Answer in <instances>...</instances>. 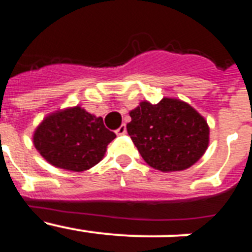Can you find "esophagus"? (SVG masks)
<instances>
[{
    "label": "esophagus",
    "instance_id": "34e87169",
    "mask_svg": "<svg viewBox=\"0 0 252 252\" xmlns=\"http://www.w3.org/2000/svg\"><path fill=\"white\" fill-rule=\"evenodd\" d=\"M126 133V126L125 125H121L117 130H116V135L117 136H121V135H125Z\"/></svg>",
    "mask_w": 252,
    "mask_h": 252
}]
</instances>
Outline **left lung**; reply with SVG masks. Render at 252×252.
<instances>
[{"label":"left lung","instance_id":"1","mask_svg":"<svg viewBox=\"0 0 252 252\" xmlns=\"http://www.w3.org/2000/svg\"><path fill=\"white\" fill-rule=\"evenodd\" d=\"M130 116L128 135L151 168L184 170L207 150L208 125L186 102L173 98H162L157 104L141 102Z\"/></svg>","mask_w":252,"mask_h":252}]
</instances>
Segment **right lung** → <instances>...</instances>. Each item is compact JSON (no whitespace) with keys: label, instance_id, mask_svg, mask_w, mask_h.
Here are the masks:
<instances>
[{"label":"right lung","instance_id":"obj_1","mask_svg":"<svg viewBox=\"0 0 252 252\" xmlns=\"http://www.w3.org/2000/svg\"><path fill=\"white\" fill-rule=\"evenodd\" d=\"M115 137L102 117L77 106L48 116L35 131L34 145L51 165L83 171L101 161Z\"/></svg>","mask_w":252,"mask_h":252}]
</instances>
